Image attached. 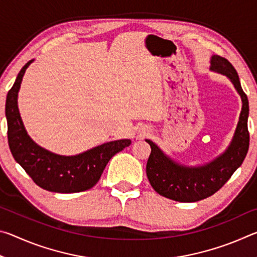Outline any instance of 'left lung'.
<instances>
[{
	"label": "left lung",
	"instance_id": "left-lung-1",
	"mask_svg": "<svg viewBox=\"0 0 257 257\" xmlns=\"http://www.w3.org/2000/svg\"><path fill=\"white\" fill-rule=\"evenodd\" d=\"M210 69L227 76L241 97V112L228 149L206 164L187 167L177 163L165 155L155 143L146 139L152 150L146 165L150 184L156 193L177 202H197L212 196L231 178L248 152L249 133L247 120L249 104L247 95L241 88L236 69L227 59L219 55L212 56Z\"/></svg>",
	"mask_w": 257,
	"mask_h": 257
}]
</instances>
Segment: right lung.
I'll list each match as a JSON object with an SVG mask.
<instances>
[{
    "label": "right lung",
    "mask_w": 257,
    "mask_h": 257,
    "mask_svg": "<svg viewBox=\"0 0 257 257\" xmlns=\"http://www.w3.org/2000/svg\"><path fill=\"white\" fill-rule=\"evenodd\" d=\"M30 60L17 76L6 102L9 147L15 160L35 184L53 193H79L97 184L108 161L132 144L130 139L104 143L73 156L54 154L38 146L28 136L18 108V92Z\"/></svg>",
    "instance_id": "obj_1"
}]
</instances>
